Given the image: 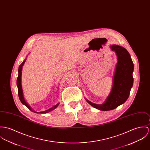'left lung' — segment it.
Instances as JSON below:
<instances>
[{
    "label": "left lung",
    "instance_id": "obj_1",
    "mask_svg": "<svg viewBox=\"0 0 150 150\" xmlns=\"http://www.w3.org/2000/svg\"><path fill=\"white\" fill-rule=\"evenodd\" d=\"M110 49L116 52L118 60L112 91L103 104H96L86 99L91 105L101 110L115 109L124 103L129 97L134 82V64L128 51L123 47L115 45H112Z\"/></svg>",
    "mask_w": 150,
    "mask_h": 150
}]
</instances>
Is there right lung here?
I'll use <instances>...</instances> for the list:
<instances>
[{"mask_svg": "<svg viewBox=\"0 0 150 150\" xmlns=\"http://www.w3.org/2000/svg\"><path fill=\"white\" fill-rule=\"evenodd\" d=\"M26 61V59L20 65V66L19 67V69H18V78H17V80H16V84H17V86H18V96H19V100L20 101H21V103L24 104L25 106H26L27 108L30 110H31V111L34 112V113H38V112H35V111H34L32 109H31V108L30 107V106L27 104V103L25 101V99H24V97L23 95V91H22V85H21V76H22V67L23 65H24L25 62ZM59 105V103H58L57 104H56L55 106L53 107L52 108H50V109H47L46 110H45V111H43V112H41L40 113H48L52 110H53V109H54L55 108H56L58 105Z\"/></svg>", "mask_w": 150, "mask_h": 150, "instance_id": "obj_1", "label": "right lung"}]
</instances>
